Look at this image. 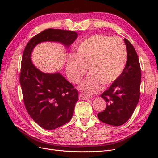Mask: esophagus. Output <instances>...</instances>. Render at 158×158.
<instances>
[{
	"mask_svg": "<svg viewBox=\"0 0 158 158\" xmlns=\"http://www.w3.org/2000/svg\"><path fill=\"white\" fill-rule=\"evenodd\" d=\"M79 98L81 99H89L90 98L89 96H88V95H86L85 94H83V93H80L79 94Z\"/></svg>",
	"mask_w": 158,
	"mask_h": 158,
	"instance_id": "34e87169",
	"label": "esophagus"
}]
</instances>
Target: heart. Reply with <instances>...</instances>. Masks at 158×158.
<instances>
[{
    "mask_svg": "<svg viewBox=\"0 0 158 158\" xmlns=\"http://www.w3.org/2000/svg\"><path fill=\"white\" fill-rule=\"evenodd\" d=\"M127 59L126 46L121 38L94 35L81 43L76 55L69 57L66 74L71 82L77 84L88 68L90 74L80 88L86 94H93L102 84L109 85L119 78Z\"/></svg>",
    "mask_w": 158,
    "mask_h": 158,
    "instance_id": "obj_1",
    "label": "heart"
}]
</instances>
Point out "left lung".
<instances>
[{"instance_id": "8db88e82", "label": "left lung", "mask_w": 158, "mask_h": 158, "mask_svg": "<svg viewBox=\"0 0 158 158\" xmlns=\"http://www.w3.org/2000/svg\"><path fill=\"white\" fill-rule=\"evenodd\" d=\"M127 51L125 67L119 78L101 95L107 103L104 111L98 113L100 121L120 126L132 116L140 95L141 69L138 56L131 43L125 39Z\"/></svg>"}]
</instances>
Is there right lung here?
<instances>
[{"instance_id": "obj_1", "label": "right lung", "mask_w": 158, "mask_h": 158, "mask_svg": "<svg viewBox=\"0 0 158 158\" xmlns=\"http://www.w3.org/2000/svg\"><path fill=\"white\" fill-rule=\"evenodd\" d=\"M74 31L47 29L33 37L23 52L20 82L28 114L37 125L53 130L68 123L73 117L78 92L59 73L45 74L31 60V51L43 41H59L69 47L76 40Z\"/></svg>"}]
</instances>
